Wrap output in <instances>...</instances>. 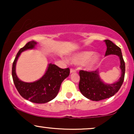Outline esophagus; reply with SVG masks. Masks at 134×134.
Masks as SVG:
<instances>
[{
  "label": "esophagus",
  "mask_w": 134,
  "mask_h": 134,
  "mask_svg": "<svg viewBox=\"0 0 134 134\" xmlns=\"http://www.w3.org/2000/svg\"><path fill=\"white\" fill-rule=\"evenodd\" d=\"M76 69H70V73H74V72H76Z\"/></svg>",
  "instance_id": "34e87169"
}]
</instances>
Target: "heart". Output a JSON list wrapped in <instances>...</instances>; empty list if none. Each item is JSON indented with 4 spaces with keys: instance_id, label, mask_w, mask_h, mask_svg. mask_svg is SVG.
I'll use <instances>...</instances> for the list:
<instances>
[{
    "instance_id": "heart-1",
    "label": "heart",
    "mask_w": 134,
    "mask_h": 134,
    "mask_svg": "<svg viewBox=\"0 0 134 134\" xmlns=\"http://www.w3.org/2000/svg\"><path fill=\"white\" fill-rule=\"evenodd\" d=\"M93 54V52L82 51L75 53L70 58V62L73 64H81L84 63V68L87 70H92L96 67L99 60L98 54Z\"/></svg>"
}]
</instances>
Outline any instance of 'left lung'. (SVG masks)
Here are the masks:
<instances>
[{
  "mask_svg": "<svg viewBox=\"0 0 134 134\" xmlns=\"http://www.w3.org/2000/svg\"><path fill=\"white\" fill-rule=\"evenodd\" d=\"M104 41L107 47L105 55L113 54L119 57L121 74L117 82L108 84H104L99 78L98 70L91 72L80 70L79 90L86 98L92 101H100L115 95L121 87L125 77V65L121 49L109 40H106Z\"/></svg>",
  "mask_w": 134,
  "mask_h": 134,
  "instance_id": "8db88e82",
  "label": "left lung"
}]
</instances>
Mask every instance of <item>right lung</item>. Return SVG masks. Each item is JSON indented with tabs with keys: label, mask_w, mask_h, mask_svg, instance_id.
Returning <instances> with one entry per match:
<instances>
[{
	"label": "right lung",
	"mask_w": 134,
	"mask_h": 134,
	"mask_svg": "<svg viewBox=\"0 0 134 134\" xmlns=\"http://www.w3.org/2000/svg\"><path fill=\"white\" fill-rule=\"evenodd\" d=\"M36 44L35 41H30L20 49L13 62L12 76L15 86L23 98L35 103H45L56 97L63 81L69 76L70 69H61L56 65L50 64L46 73L38 81L33 82L21 81L16 74L17 60L21 52L33 48Z\"/></svg>",
	"instance_id": "add662e5"
}]
</instances>
